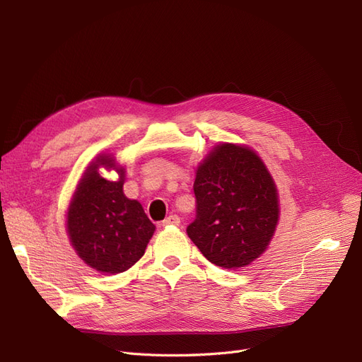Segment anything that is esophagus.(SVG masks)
Segmentation results:
<instances>
[{"label":"esophagus","mask_w":362,"mask_h":362,"mask_svg":"<svg viewBox=\"0 0 362 362\" xmlns=\"http://www.w3.org/2000/svg\"><path fill=\"white\" fill-rule=\"evenodd\" d=\"M180 223V218L177 215H170L163 221V226H168V225H179Z\"/></svg>","instance_id":"34e87169"}]
</instances>
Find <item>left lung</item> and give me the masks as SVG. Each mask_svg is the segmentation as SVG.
Instances as JSON below:
<instances>
[{
    "label": "left lung",
    "mask_w": 362,
    "mask_h": 362,
    "mask_svg": "<svg viewBox=\"0 0 362 362\" xmlns=\"http://www.w3.org/2000/svg\"><path fill=\"white\" fill-rule=\"evenodd\" d=\"M194 192L197 218L186 233L211 264L237 270L267 250L279 223V194L255 151L216 144L195 170Z\"/></svg>",
    "instance_id": "1"
}]
</instances>
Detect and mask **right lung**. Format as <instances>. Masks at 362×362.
Wrapping results in <instances>:
<instances>
[{"instance_id": "add662e5", "label": "right lung", "mask_w": 362, "mask_h": 362, "mask_svg": "<svg viewBox=\"0 0 362 362\" xmlns=\"http://www.w3.org/2000/svg\"><path fill=\"white\" fill-rule=\"evenodd\" d=\"M100 166L115 169L117 181L104 180ZM125 168L112 153L86 167L66 210V234L78 258L103 274L124 273L143 255L155 233L137 199L124 194Z\"/></svg>"}]
</instances>
